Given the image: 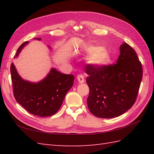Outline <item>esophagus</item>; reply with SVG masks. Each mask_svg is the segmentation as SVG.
I'll return each mask as SVG.
<instances>
[{
  "label": "esophagus",
  "mask_w": 154,
  "mask_h": 154,
  "mask_svg": "<svg viewBox=\"0 0 154 154\" xmlns=\"http://www.w3.org/2000/svg\"><path fill=\"white\" fill-rule=\"evenodd\" d=\"M77 79L78 80V81H79V83H83L85 82L84 77H83V75H77Z\"/></svg>",
  "instance_id": "esophagus-1"
}]
</instances>
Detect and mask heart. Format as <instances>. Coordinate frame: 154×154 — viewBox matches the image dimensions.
I'll return each instance as SVG.
<instances>
[{
	"label": "heart",
	"mask_w": 154,
	"mask_h": 154,
	"mask_svg": "<svg viewBox=\"0 0 154 154\" xmlns=\"http://www.w3.org/2000/svg\"><path fill=\"white\" fill-rule=\"evenodd\" d=\"M83 50L86 54H89L87 59V62L93 67H102L110 60L109 52L98 45H87L84 47Z\"/></svg>",
	"instance_id": "1"
}]
</instances>
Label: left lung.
I'll return each instance as SVG.
<instances>
[{"label":"left lung","mask_w":154,"mask_h":154,"mask_svg":"<svg viewBox=\"0 0 154 154\" xmlns=\"http://www.w3.org/2000/svg\"><path fill=\"white\" fill-rule=\"evenodd\" d=\"M116 63L98 68L87 65L89 87L87 105L93 115L111 119L122 115L134 104L142 79V67L134 50L126 43L120 47Z\"/></svg>","instance_id":"obj_1"}]
</instances>
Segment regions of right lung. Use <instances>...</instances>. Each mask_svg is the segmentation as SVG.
Returning a JSON list of instances; mask_svg holds the SVG:
<instances>
[{
	"label": "right lung",
	"mask_w": 154,
	"mask_h": 154,
	"mask_svg": "<svg viewBox=\"0 0 154 154\" xmlns=\"http://www.w3.org/2000/svg\"><path fill=\"white\" fill-rule=\"evenodd\" d=\"M28 44V42H25L18 48L14 58L18 56L23 48ZM11 73L16 100L28 112L41 117L52 116L57 112L65 94L74 82V75L61 73L54 68L51 69L43 80L38 83L23 79L13 63L11 66Z\"/></svg>",
	"instance_id": "add662e5"
}]
</instances>
